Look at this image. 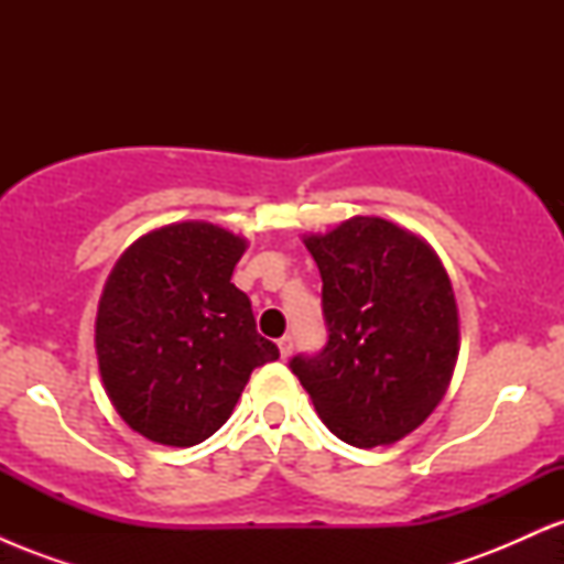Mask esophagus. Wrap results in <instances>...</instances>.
Listing matches in <instances>:
<instances>
[{"mask_svg":"<svg viewBox=\"0 0 564 564\" xmlns=\"http://www.w3.org/2000/svg\"><path fill=\"white\" fill-rule=\"evenodd\" d=\"M278 349H281V358L286 360L291 352H294V339H291V336L286 334V336H281V339H278Z\"/></svg>","mask_w":564,"mask_h":564,"instance_id":"obj_1","label":"esophagus"}]
</instances>
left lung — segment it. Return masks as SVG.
<instances>
[{
	"instance_id": "1",
	"label": "left lung",
	"mask_w": 564,
	"mask_h": 564,
	"mask_svg": "<svg viewBox=\"0 0 564 564\" xmlns=\"http://www.w3.org/2000/svg\"><path fill=\"white\" fill-rule=\"evenodd\" d=\"M304 246L321 270L328 341L291 358V371L336 437L355 448L398 443L451 384V278L430 243L381 217H352Z\"/></svg>"
}]
</instances>
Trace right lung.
Wrapping results in <instances>:
<instances>
[{
    "label": "right lung",
    "mask_w": 564,
    "mask_h": 564,
    "mask_svg": "<svg viewBox=\"0 0 564 564\" xmlns=\"http://www.w3.org/2000/svg\"><path fill=\"white\" fill-rule=\"evenodd\" d=\"M246 241L212 223H174L134 241L97 304L100 377L119 416L174 448L230 419L257 366L278 347L257 334L249 296L230 283Z\"/></svg>",
    "instance_id": "add662e5"
}]
</instances>
